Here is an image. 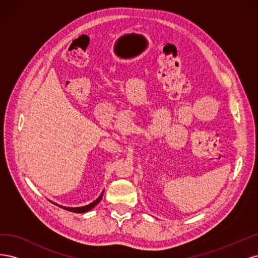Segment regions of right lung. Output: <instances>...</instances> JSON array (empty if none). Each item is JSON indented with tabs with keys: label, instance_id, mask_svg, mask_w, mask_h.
<instances>
[{
	"label": "right lung",
	"instance_id": "1",
	"mask_svg": "<svg viewBox=\"0 0 258 258\" xmlns=\"http://www.w3.org/2000/svg\"><path fill=\"white\" fill-rule=\"evenodd\" d=\"M102 195L103 192L100 195L99 198L97 200H95L93 202H91V204H89L88 206H84V207H79V208H63L64 210H68V211H71V212H74V213H85V212H88V211H90L91 209L95 208L99 202L101 201V198H102Z\"/></svg>",
	"mask_w": 258,
	"mask_h": 258
}]
</instances>
